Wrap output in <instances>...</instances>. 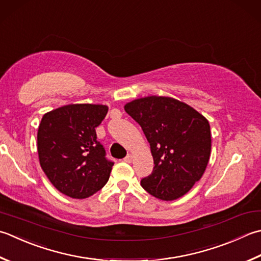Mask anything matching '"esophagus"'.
<instances>
[{"instance_id":"1","label":"esophagus","mask_w":261,"mask_h":261,"mask_svg":"<svg viewBox=\"0 0 261 261\" xmlns=\"http://www.w3.org/2000/svg\"><path fill=\"white\" fill-rule=\"evenodd\" d=\"M124 162H125V163H131V162H132V156H131V155H127V156L124 158Z\"/></svg>"}]
</instances>
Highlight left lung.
<instances>
[{
    "label": "left lung",
    "instance_id": "obj_1",
    "mask_svg": "<svg viewBox=\"0 0 261 261\" xmlns=\"http://www.w3.org/2000/svg\"><path fill=\"white\" fill-rule=\"evenodd\" d=\"M124 110L142 127L154 158V170L141 187L164 201L185 196L200 180L211 157L208 120L190 105L165 96L135 99Z\"/></svg>",
    "mask_w": 261,
    "mask_h": 261
}]
</instances>
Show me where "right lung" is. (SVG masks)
<instances>
[{
    "mask_svg": "<svg viewBox=\"0 0 261 261\" xmlns=\"http://www.w3.org/2000/svg\"><path fill=\"white\" fill-rule=\"evenodd\" d=\"M109 111L99 104H70L45 113L37 132L39 164L50 183L73 199L99 191L114 163L105 158L96 127Z\"/></svg>",
    "mask_w": 261,
    "mask_h": 261,
    "instance_id": "right-lung-1",
    "label": "right lung"
}]
</instances>
